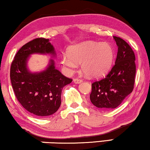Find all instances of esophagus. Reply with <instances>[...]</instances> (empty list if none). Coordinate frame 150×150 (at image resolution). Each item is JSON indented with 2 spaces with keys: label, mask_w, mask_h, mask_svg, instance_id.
Segmentation results:
<instances>
[{
  "label": "esophagus",
  "mask_w": 150,
  "mask_h": 150,
  "mask_svg": "<svg viewBox=\"0 0 150 150\" xmlns=\"http://www.w3.org/2000/svg\"><path fill=\"white\" fill-rule=\"evenodd\" d=\"M73 82L76 84H80L82 82V80L81 79H74Z\"/></svg>",
  "instance_id": "obj_1"
}]
</instances>
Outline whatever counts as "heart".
<instances>
[{
	"mask_svg": "<svg viewBox=\"0 0 150 150\" xmlns=\"http://www.w3.org/2000/svg\"><path fill=\"white\" fill-rule=\"evenodd\" d=\"M114 59V50L109 43L84 41L71 46L68 54L63 56L62 64L69 71L82 64L84 74L90 78H98L109 71Z\"/></svg>",
	"mask_w": 150,
	"mask_h": 150,
	"instance_id": "obj_1",
	"label": "heart"
}]
</instances>
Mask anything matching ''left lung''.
Listing matches in <instances>:
<instances>
[{
	"instance_id": "1",
	"label": "left lung",
	"mask_w": 150,
	"mask_h": 150,
	"mask_svg": "<svg viewBox=\"0 0 150 150\" xmlns=\"http://www.w3.org/2000/svg\"><path fill=\"white\" fill-rule=\"evenodd\" d=\"M114 39L118 46L114 66L104 79L93 82L90 95L91 103L102 110L118 107L134 87L136 72L134 52L123 39L116 36Z\"/></svg>"
}]
</instances>
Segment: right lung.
<instances>
[{
    "label": "right lung",
    "instance_id": "obj_1",
    "mask_svg": "<svg viewBox=\"0 0 150 150\" xmlns=\"http://www.w3.org/2000/svg\"><path fill=\"white\" fill-rule=\"evenodd\" d=\"M33 54H49L53 58L56 56L49 39H34L23 45L15 56L11 66V81L17 100L28 112L36 116H48L59 108L63 88L72 80L55 68L53 59H49L45 70L32 72L28 62Z\"/></svg>",
    "mask_w": 150,
    "mask_h": 150
}]
</instances>
